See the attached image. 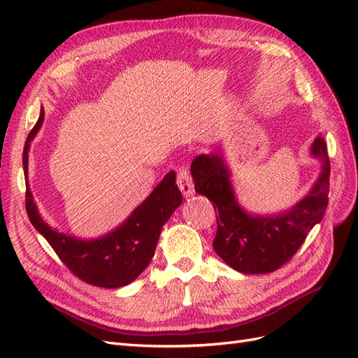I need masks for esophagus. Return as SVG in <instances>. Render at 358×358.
Segmentation results:
<instances>
[{
	"label": "esophagus",
	"instance_id": "obj_1",
	"mask_svg": "<svg viewBox=\"0 0 358 358\" xmlns=\"http://www.w3.org/2000/svg\"><path fill=\"white\" fill-rule=\"evenodd\" d=\"M178 185H179V189L182 191V194L185 197H189V196H192L194 192H196V189H194L192 178H191L188 170H179V173H178Z\"/></svg>",
	"mask_w": 358,
	"mask_h": 358
}]
</instances>
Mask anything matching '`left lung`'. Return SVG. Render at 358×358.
I'll return each instance as SVG.
<instances>
[{
  "mask_svg": "<svg viewBox=\"0 0 358 358\" xmlns=\"http://www.w3.org/2000/svg\"><path fill=\"white\" fill-rule=\"evenodd\" d=\"M310 155L321 162L318 179L291 209L272 215H255L242 208L221 152L192 161L196 192L208 197L220 215L213 249L231 268L246 275L273 272L292 258L312 227L322 220L329 203L330 161L321 134L310 145Z\"/></svg>",
  "mask_w": 358,
  "mask_h": 358,
  "instance_id": "8db88e82",
  "label": "left lung"
}]
</instances>
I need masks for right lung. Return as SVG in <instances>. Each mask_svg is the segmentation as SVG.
<instances>
[{
  "label": "right lung",
  "mask_w": 358,
  "mask_h": 358,
  "mask_svg": "<svg viewBox=\"0 0 358 358\" xmlns=\"http://www.w3.org/2000/svg\"><path fill=\"white\" fill-rule=\"evenodd\" d=\"M45 110L41 107L38 121L27 137L22 155L27 185L25 208L31 224L49 242L70 272L86 284L103 288H119L131 284L150 263L162 225L182 203V194L176 185V173H167L149 197L140 203L121 225L107 234L95 239H79L61 233L41 218L28 182L29 146L41 128Z\"/></svg>",
  "instance_id": "add662e5"
}]
</instances>
